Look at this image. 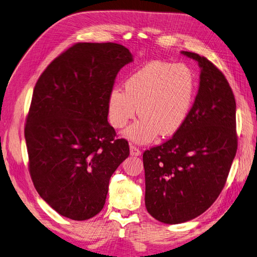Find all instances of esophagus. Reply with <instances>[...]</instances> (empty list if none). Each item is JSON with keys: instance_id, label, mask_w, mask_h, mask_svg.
Segmentation results:
<instances>
[{"instance_id": "34e87169", "label": "esophagus", "mask_w": 257, "mask_h": 257, "mask_svg": "<svg viewBox=\"0 0 257 257\" xmlns=\"http://www.w3.org/2000/svg\"><path fill=\"white\" fill-rule=\"evenodd\" d=\"M130 152H131V155H134V157H139V155L142 154V151L133 145L130 146Z\"/></svg>"}]
</instances>
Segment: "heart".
<instances>
[{"mask_svg": "<svg viewBox=\"0 0 257 257\" xmlns=\"http://www.w3.org/2000/svg\"><path fill=\"white\" fill-rule=\"evenodd\" d=\"M194 77L182 64L153 61L132 74L124 82V91L113 88L108 96V121L113 128H122L136 111L142 119L124 132L137 144L175 135L182 127L194 97ZM138 110H136V108Z\"/></svg>", "mask_w": 257, "mask_h": 257, "instance_id": "b5f03b06", "label": "heart"}]
</instances>
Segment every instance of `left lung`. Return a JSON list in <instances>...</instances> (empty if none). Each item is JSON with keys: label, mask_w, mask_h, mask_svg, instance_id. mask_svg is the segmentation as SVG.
Returning a JSON list of instances; mask_svg holds the SVG:
<instances>
[{"label": "left lung", "mask_w": 257, "mask_h": 257, "mask_svg": "<svg viewBox=\"0 0 257 257\" xmlns=\"http://www.w3.org/2000/svg\"><path fill=\"white\" fill-rule=\"evenodd\" d=\"M181 53L198 62L197 95L182 127L143 155L146 208L166 224L195 219L214 203L238 146L236 100L227 79L205 57Z\"/></svg>", "instance_id": "8db88e82"}]
</instances>
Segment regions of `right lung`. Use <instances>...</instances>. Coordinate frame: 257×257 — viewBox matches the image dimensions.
<instances>
[{
  "label": "right lung",
  "instance_id": "obj_1",
  "mask_svg": "<svg viewBox=\"0 0 257 257\" xmlns=\"http://www.w3.org/2000/svg\"><path fill=\"white\" fill-rule=\"evenodd\" d=\"M132 61L120 44L78 43L35 84L25 127L30 175L40 196L68 219L88 220L103 209L110 177L130 155L107 121V103Z\"/></svg>",
  "mask_w": 257,
  "mask_h": 257
}]
</instances>
